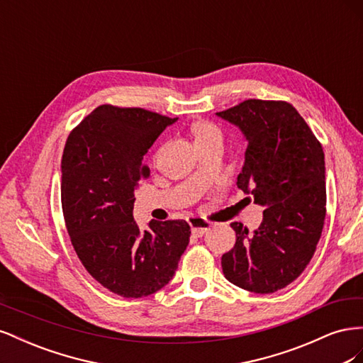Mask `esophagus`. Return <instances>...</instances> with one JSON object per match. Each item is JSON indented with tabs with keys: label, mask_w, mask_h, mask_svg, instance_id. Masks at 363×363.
I'll return each instance as SVG.
<instances>
[{
	"label": "esophagus",
	"mask_w": 363,
	"mask_h": 363,
	"mask_svg": "<svg viewBox=\"0 0 363 363\" xmlns=\"http://www.w3.org/2000/svg\"><path fill=\"white\" fill-rule=\"evenodd\" d=\"M189 224H191V228H192V235L194 236H203L204 233H207L208 230H211V227H212V224L208 223V221H206V219H203V218H191L189 219Z\"/></svg>",
	"instance_id": "obj_1"
}]
</instances>
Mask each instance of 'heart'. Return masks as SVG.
I'll list each match as a JSON object with an SVG mask.
<instances>
[{
	"mask_svg": "<svg viewBox=\"0 0 363 363\" xmlns=\"http://www.w3.org/2000/svg\"><path fill=\"white\" fill-rule=\"evenodd\" d=\"M191 135L196 147L208 144V142H223V133L211 121H195L191 125Z\"/></svg>",
	"mask_w": 363,
	"mask_h": 363,
	"instance_id": "obj_1",
	"label": "heart"
}]
</instances>
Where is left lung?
Masks as SVG:
<instances>
[{"instance_id": "8db88e82", "label": "left lung", "mask_w": 363, "mask_h": 363, "mask_svg": "<svg viewBox=\"0 0 363 363\" xmlns=\"http://www.w3.org/2000/svg\"><path fill=\"white\" fill-rule=\"evenodd\" d=\"M218 116L248 140L238 188L267 206L259 228L232 223L236 244L223 256L225 279L255 294L286 288L309 265L325 219L321 142L286 101L245 100Z\"/></svg>"}]
</instances>
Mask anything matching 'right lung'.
<instances>
[{"mask_svg":"<svg viewBox=\"0 0 363 363\" xmlns=\"http://www.w3.org/2000/svg\"><path fill=\"white\" fill-rule=\"evenodd\" d=\"M140 107L98 106L67 139L62 156V211L71 244L91 276L124 298H142L171 281L189 244L183 219H133L135 188L150 177L144 156L175 123Z\"/></svg>","mask_w":363,"mask_h":363,"instance_id":"right-lung-1","label":"right lung"}]
</instances>
